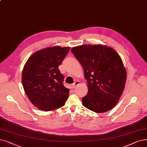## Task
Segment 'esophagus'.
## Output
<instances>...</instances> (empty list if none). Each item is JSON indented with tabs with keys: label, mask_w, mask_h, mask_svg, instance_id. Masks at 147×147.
<instances>
[{
	"label": "esophagus",
	"mask_w": 147,
	"mask_h": 147,
	"mask_svg": "<svg viewBox=\"0 0 147 147\" xmlns=\"http://www.w3.org/2000/svg\"><path fill=\"white\" fill-rule=\"evenodd\" d=\"M80 84H81V82H80V81H79V80H76V81H75L74 84H73V88H75L76 87H77V86H78V85H79Z\"/></svg>",
	"instance_id": "1"
}]
</instances>
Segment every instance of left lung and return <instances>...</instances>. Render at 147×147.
<instances>
[{
	"label": "left lung",
	"mask_w": 147,
	"mask_h": 147,
	"mask_svg": "<svg viewBox=\"0 0 147 147\" xmlns=\"http://www.w3.org/2000/svg\"><path fill=\"white\" fill-rule=\"evenodd\" d=\"M71 52L84 69L88 91L82 99L87 109L97 113L112 109L122 95L127 71L118 53L107 46L82 45Z\"/></svg>",
	"instance_id": "1"
}]
</instances>
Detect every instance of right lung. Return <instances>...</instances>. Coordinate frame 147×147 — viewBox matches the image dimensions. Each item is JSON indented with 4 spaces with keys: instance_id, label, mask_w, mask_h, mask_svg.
Returning a JSON list of instances; mask_svg holds the SVG:
<instances>
[{
    "instance_id": "right-lung-1",
    "label": "right lung",
    "mask_w": 147,
    "mask_h": 147,
    "mask_svg": "<svg viewBox=\"0 0 147 147\" xmlns=\"http://www.w3.org/2000/svg\"><path fill=\"white\" fill-rule=\"evenodd\" d=\"M70 47L54 46L36 51L25 63L22 84L25 93L35 107L44 111L64 106L69 89L62 84L63 76L58 67Z\"/></svg>"
}]
</instances>
